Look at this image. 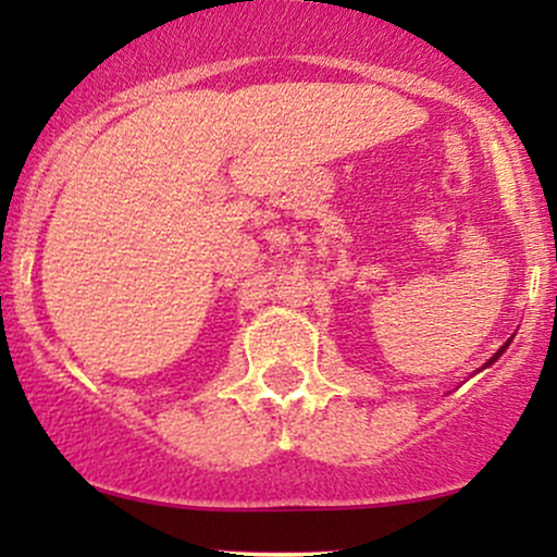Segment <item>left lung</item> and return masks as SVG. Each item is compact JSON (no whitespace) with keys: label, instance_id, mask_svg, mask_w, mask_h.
<instances>
[{"label":"left lung","instance_id":"left-lung-1","mask_svg":"<svg viewBox=\"0 0 557 557\" xmlns=\"http://www.w3.org/2000/svg\"><path fill=\"white\" fill-rule=\"evenodd\" d=\"M508 345H510V341H508V343H505V345H503V348H500V350H497V354H495V356H492V359H490L487 363H484V367H492V363H495L497 359H500V356H503V350H505V348H508Z\"/></svg>","mask_w":557,"mask_h":557}]
</instances>
